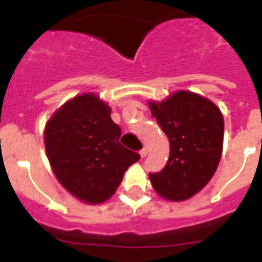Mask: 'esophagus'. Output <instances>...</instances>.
Returning a JSON list of instances; mask_svg holds the SVG:
<instances>
[{
    "label": "esophagus",
    "instance_id": "obj_1",
    "mask_svg": "<svg viewBox=\"0 0 262 262\" xmlns=\"http://www.w3.org/2000/svg\"><path fill=\"white\" fill-rule=\"evenodd\" d=\"M139 154H140V156L142 157H145L147 156V154H148V151H147V148H143V149H140V152H139Z\"/></svg>",
    "mask_w": 262,
    "mask_h": 262
}]
</instances>
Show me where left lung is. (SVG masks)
<instances>
[{"label": "left lung", "instance_id": "obj_1", "mask_svg": "<svg viewBox=\"0 0 262 262\" xmlns=\"http://www.w3.org/2000/svg\"><path fill=\"white\" fill-rule=\"evenodd\" d=\"M149 107L170 144L163 170L149 173L152 186L168 201L189 200L209 184L219 165L223 115L211 101L185 90L149 102Z\"/></svg>", "mask_w": 262, "mask_h": 262}]
</instances>
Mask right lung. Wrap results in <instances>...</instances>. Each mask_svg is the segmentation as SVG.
I'll return each mask as SVG.
<instances>
[{"label": "right lung", "mask_w": 262, "mask_h": 262, "mask_svg": "<svg viewBox=\"0 0 262 262\" xmlns=\"http://www.w3.org/2000/svg\"><path fill=\"white\" fill-rule=\"evenodd\" d=\"M120 127L96 94L77 96L52 115L45 129L51 168L67 190L82 202L108 200L129 165L140 156L119 143Z\"/></svg>", "instance_id": "add662e5"}]
</instances>
